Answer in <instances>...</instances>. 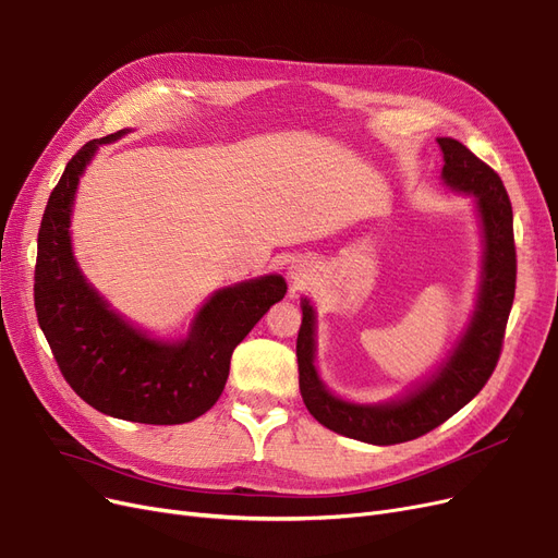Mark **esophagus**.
Returning a JSON list of instances; mask_svg holds the SVG:
<instances>
[{
  "instance_id": "obj_1",
  "label": "esophagus",
  "mask_w": 558,
  "mask_h": 558,
  "mask_svg": "<svg viewBox=\"0 0 558 558\" xmlns=\"http://www.w3.org/2000/svg\"><path fill=\"white\" fill-rule=\"evenodd\" d=\"M288 277L293 279L295 286L304 283L306 279H310V265H306V260H293L291 267H288Z\"/></svg>"
}]
</instances>
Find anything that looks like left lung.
<instances>
[{"instance_id": "8db88e82", "label": "left lung", "mask_w": 558, "mask_h": 558, "mask_svg": "<svg viewBox=\"0 0 558 558\" xmlns=\"http://www.w3.org/2000/svg\"><path fill=\"white\" fill-rule=\"evenodd\" d=\"M444 151L440 182L473 201L483 242V263L473 312L436 367L388 401H351L335 395L316 367V310L302 298L298 369L304 407L323 427L372 446L413 440L454 415L483 390L501 353L506 323L514 300L512 205L496 172L469 147L436 138Z\"/></svg>"}]
</instances>
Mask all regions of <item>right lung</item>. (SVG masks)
<instances>
[{
  "instance_id": "obj_1",
  "label": "right lung",
  "mask_w": 558,
  "mask_h": 558,
  "mask_svg": "<svg viewBox=\"0 0 558 558\" xmlns=\"http://www.w3.org/2000/svg\"><path fill=\"white\" fill-rule=\"evenodd\" d=\"M126 133L83 145L52 189L36 244V316L66 383L92 409L143 425H182L215 407L235 345L288 286L281 275L223 286L180 337H157L114 310L73 256L71 219L96 151Z\"/></svg>"
}]
</instances>
